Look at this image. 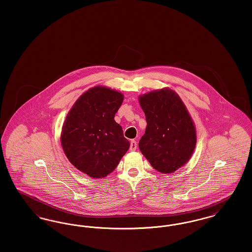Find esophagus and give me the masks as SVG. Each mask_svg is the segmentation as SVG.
I'll use <instances>...</instances> for the list:
<instances>
[{"label":"esophagus","instance_id":"34e87169","mask_svg":"<svg viewBox=\"0 0 252 252\" xmlns=\"http://www.w3.org/2000/svg\"><path fill=\"white\" fill-rule=\"evenodd\" d=\"M130 151H135L136 149H137V143H136V141H131L130 142Z\"/></svg>","mask_w":252,"mask_h":252}]
</instances>
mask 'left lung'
Masks as SVG:
<instances>
[{
  "mask_svg": "<svg viewBox=\"0 0 252 252\" xmlns=\"http://www.w3.org/2000/svg\"><path fill=\"white\" fill-rule=\"evenodd\" d=\"M139 103L147 123L139 148L157 171L174 173L189 161L196 144L192 117L179 94L169 88L139 96Z\"/></svg>",
  "mask_w": 252,
  "mask_h": 252,
  "instance_id": "8db88e82",
  "label": "left lung"
}]
</instances>
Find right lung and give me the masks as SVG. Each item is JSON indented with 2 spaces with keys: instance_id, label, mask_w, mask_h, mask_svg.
<instances>
[{
  "instance_id": "1",
  "label": "right lung",
  "mask_w": 252,
  "mask_h": 252,
  "mask_svg": "<svg viewBox=\"0 0 252 252\" xmlns=\"http://www.w3.org/2000/svg\"><path fill=\"white\" fill-rule=\"evenodd\" d=\"M123 101L120 92L91 88L75 101L62 126L60 142L67 158L93 179L107 177L130 146L114 120Z\"/></svg>"
}]
</instances>
